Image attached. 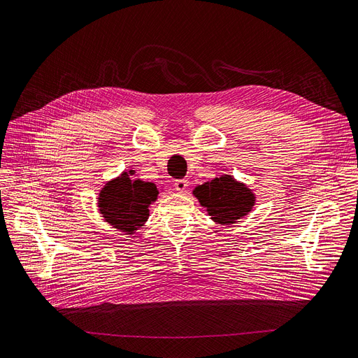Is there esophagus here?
<instances>
[{"mask_svg": "<svg viewBox=\"0 0 358 358\" xmlns=\"http://www.w3.org/2000/svg\"><path fill=\"white\" fill-rule=\"evenodd\" d=\"M187 188H188V180L187 179H178L175 182V189L178 192H183Z\"/></svg>", "mask_w": 358, "mask_h": 358, "instance_id": "obj_1", "label": "esophagus"}]
</instances>
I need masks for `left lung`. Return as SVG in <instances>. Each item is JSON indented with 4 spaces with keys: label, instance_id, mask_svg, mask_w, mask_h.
Wrapping results in <instances>:
<instances>
[{
    "label": "left lung",
    "instance_id": "1",
    "mask_svg": "<svg viewBox=\"0 0 358 358\" xmlns=\"http://www.w3.org/2000/svg\"><path fill=\"white\" fill-rule=\"evenodd\" d=\"M194 194L207 207L211 219L220 224H234L254 206L252 192L231 176L213 179L195 188Z\"/></svg>",
    "mask_w": 358,
    "mask_h": 358
}]
</instances>
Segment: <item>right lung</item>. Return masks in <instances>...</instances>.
<instances>
[{
  "mask_svg": "<svg viewBox=\"0 0 358 358\" xmlns=\"http://www.w3.org/2000/svg\"><path fill=\"white\" fill-rule=\"evenodd\" d=\"M157 195L159 191L152 182H132L129 175L123 173L104 187L98 206L111 226L132 234L148 219V207L155 201Z\"/></svg>",
  "mask_w": 358,
  "mask_h": 358,
  "instance_id": "obj_1",
  "label": "right lung"
}]
</instances>
